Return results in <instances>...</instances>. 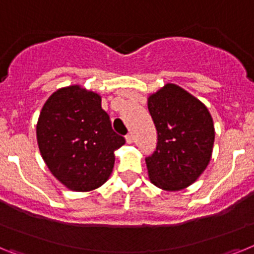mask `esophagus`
<instances>
[{
  "mask_svg": "<svg viewBox=\"0 0 254 254\" xmlns=\"http://www.w3.org/2000/svg\"><path fill=\"white\" fill-rule=\"evenodd\" d=\"M125 139H127V143H129V144L133 143V142H134V135L131 133L127 134V137H125Z\"/></svg>",
  "mask_w": 254,
  "mask_h": 254,
  "instance_id": "esophagus-1",
  "label": "esophagus"
}]
</instances>
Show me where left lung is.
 Masks as SVG:
<instances>
[{
    "mask_svg": "<svg viewBox=\"0 0 254 254\" xmlns=\"http://www.w3.org/2000/svg\"><path fill=\"white\" fill-rule=\"evenodd\" d=\"M157 130L156 151L146 159L151 183L165 191L192 185L210 161L214 124L205 104L176 84L147 98Z\"/></svg>",
    "mask_w": 254,
    "mask_h": 254,
    "instance_id": "obj_1",
    "label": "left lung"
}]
</instances>
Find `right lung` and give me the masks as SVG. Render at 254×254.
Listing matches in <instances>:
<instances>
[{"label": "right lung", "mask_w": 254, "mask_h": 254, "mask_svg": "<svg viewBox=\"0 0 254 254\" xmlns=\"http://www.w3.org/2000/svg\"><path fill=\"white\" fill-rule=\"evenodd\" d=\"M36 135L50 173L77 192L93 191L107 182L115 151L125 143L112 130L101 95L77 84L61 87L48 98Z\"/></svg>", "instance_id": "add662e5"}]
</instances>
